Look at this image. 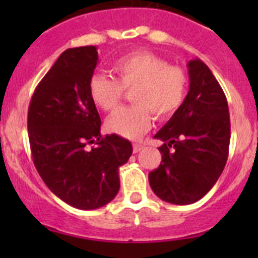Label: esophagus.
Returning a JSON list of instances; mask_svg holds the SVG:
<instances>
[{
    "mask_svg": "<svg viewBox=\"0 0 258 258\" xmlns=\"http://www.w3.org/2000/svg\"><path fill=\"white\" fill-rule=\"evenodd\" d=\"M142 148H144L142 144H134V153H139Z\"/></svg>",
    "mask_w": 258,
    "mask_h": 258,
    "instance_id": "34e87169",
    "label": "esophagus"
}]
</instances>
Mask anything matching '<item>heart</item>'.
<instances>
[{
  "mask_svg": "<svg viewBox=\"0 0 258 258\" xmlns=\"http://www.w3.org/2000/svg\"><path fill=\"white\" fill-rule=\"evenodd\" d=\"M114 79L95 74L88 82L93 102L106 112H112L123 98L124 90H132L135 105L121 108L107 119V128L126 139H139L156 118L170 117L186 96L187 76L178 66L152 52H131L117 58L111 66Z\"/></svg>",
  "mask_w": 258,
  "mask_h": 258,
  "instance_id": "1",
  "label": "heart"
}]
</instances>
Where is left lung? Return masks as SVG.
I'll return each instance as SVG.
<instances>
[{
	"label": "left lung",
	"instance_id": "8db88e82",
	"mask_svg": "<svg viewBox=\"0 0 258 258\" xmlns=\"http://www.w3.org/2000/svg\"><path fill=\"white\" fill-rule=\"evenodd\" d=\"M189 90L170 121L155 135L162 161L148 175L152 191L166 202L199 201L217 182L228 157L231 124L226 96L201 59L187 63Z\"/></svg>",
	"mask_w": 258,
	"mask_h": 258
}]
</instances>
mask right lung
<instances>
[{
	"label": "right lung",
	"instance_id": "1",
	"mask_svg": "<svg viewBox=\"0 0 258 258\" xmlns=\"http://www.w3.org/2000/svg\"><path fill=\"white\" fill-rule=\"evenodd\" d=\"M98 62L95 46L62 52L36 87L27 128L36 170L58 199L96 210L119 189L118 170L132 145L118 135L101 136V118L88 92ZM88 144H95L91 149Z\"/></svg>",
	"mask_w": 258,
	"mask_h": 258
}]
</instances>
